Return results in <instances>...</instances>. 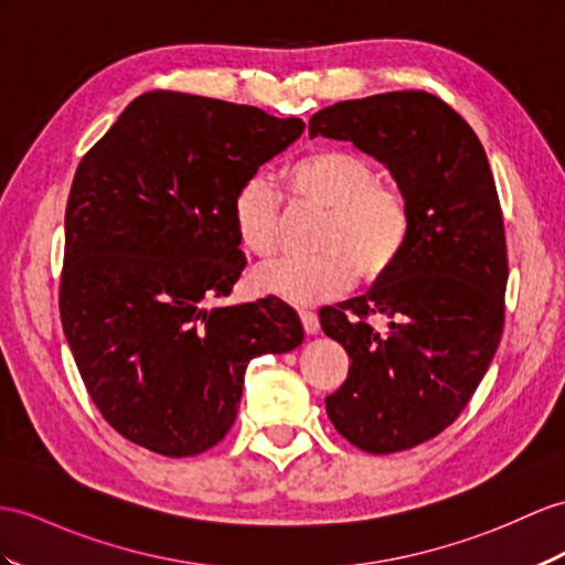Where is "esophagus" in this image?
Listing matches in <instances>:
<instances>
[{"label": "esophagus", "instance_id": "34e87169", "mask_svg": "<svg viewBox=\"0 0 565 565\" xmlns=\"http://www.w3.org/2000/svg\"><path fill=\"white\" fill-rule=\"evenodd\" d=\"M299 321L301 326H305V333L307 335H316L319 333V316H316L313 311H299Z\"/></svg>", "mask_w": 565, "mask_h": 565}]
</instances>
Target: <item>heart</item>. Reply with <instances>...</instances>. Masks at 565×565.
Listing matches in <instances>:
<instances>
[{"mask_svg": "<svg viewBox=\"0 0 565 565\" xmlns=\"http://www.w3.org/2000/svg\"><path fill=\"white\" fill-rule=\"evenodd\" d=\"M285 186L295 205L326 211L313 258H285L254 273L258 292L290 301L319 305L345 295L356 270L366 282H379L401 260L412 213L405 194L379 179L366 158L340 148H313L287 164ZM232 217L242 246L258 258L280 249L282 196L270 179H244L232 201Z\"/></svg>", "mask_w": 565, "mask_h": 565, "instance_id": "b5f03b06", "label": "heart"}]
</instances>
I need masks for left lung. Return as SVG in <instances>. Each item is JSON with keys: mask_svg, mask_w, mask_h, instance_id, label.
Here are the masks:
<instances>
[{"mask_svg": "<svg viewBox=\"0 0 565 565\" xmlns=\"http://www.w3.org/2000/svg\"><path fill=\"white\" fill-rule=\"evenodd\" d=\"M319 134L386 164L412 213L386 282L319 313L352 360L326 397L328 417L352 446L386 456L456 422L497 354L508 282L501 203L477 134L431 93L335 103L309 119L311 139Z\"/></svg>", "mask_w": 565, "mask_h": 565, "instance_id": "1", "label": "left lung"}]
</instances>
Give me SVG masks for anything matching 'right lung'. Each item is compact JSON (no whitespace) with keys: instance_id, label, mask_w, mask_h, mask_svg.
I'll return each mask as SVG.
<instances>
[{"instance_id":"1","label":"right lung","mask_w":565,"mask_h":565,"mask_svg":"<svg viewBox=\"0 0 565 565\" xmlns=\"http://www.w3.org/2000/svg\"><path fill=\"white\" fill-rule=\"evenodd\" d=\"M301 131L297 117L150 90L78 162L62 328L90 401L131 444L168 458L213 448L237 419L254 356L305 340L282 301L205 309L246 266L237 189Z\"/></svg>"}]
</instances>
